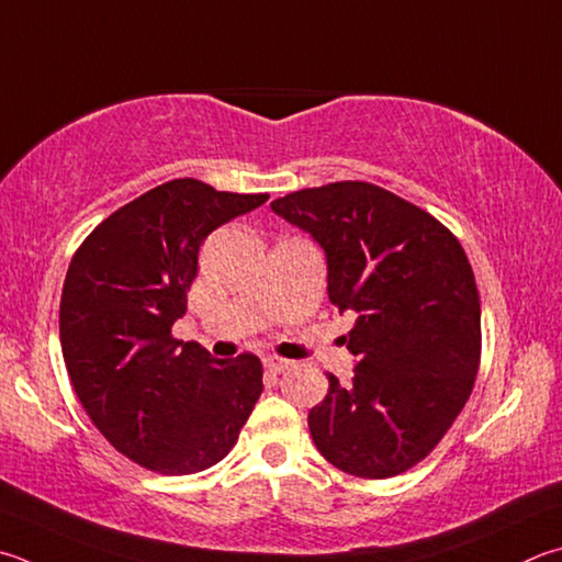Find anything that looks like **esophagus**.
<instances>
[{
  "label": "esophagus",
  "instance_id": "obj_1",
  "mask_svg": "<svg viewBox=\"0 0 562 562\" xmlns=\"http://www.w3.org/2000/svg\"><path fill=\"white\" fill-rule=\"evenodd\" d=\"M262 363H265V369H268L270 373H284V371H290L292 366H294V361H288V359H280V356H265L262 359Z\"/></svg>",
  "mask_w": 562,
  "mask_h": 562
}]
</instances>
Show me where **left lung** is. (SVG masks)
<instances>
[{
	"instance_id": "8db88e82",
	"label": "left lung",
	"mask_w": 562,
	"mask_h": 562,
	"mask_svg": "<svg viewBox=\"0 0 562 562\" xmlns=\"http://www.w3.org/2000/svg\"><path fill=\"white\" fill-rule=\"evenodd\" d=\"M270 209L319 243L326 292L359 314L351 383L329 375L310 411L326 462L361 479L403 474L430 454L474 387L482 310L472 265L430 213L366 181L274 199Z\"/></svg>"
}]
</instances>
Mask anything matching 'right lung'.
I'll return each instance as SVG.
<instances>
[{
  "label": "right lung",
  "mask_w": 562,
  "mask_h": 562,
  "mask_svg": "<svg viewBox=\"0 0 562 562\" xmlns=\"http://www.w3.org/2000/svg\"><path fill=\"white\" fill-rule=\"evenodd\" d=\"M268 199L167 181L108 216L68 265L58 324L70 383L105 440L151 472L221 462L262 393L258 356L213 359L171 326L201 243Z\"/></svg>",
  "instance_id": "obj_1"
}]
</instances>
